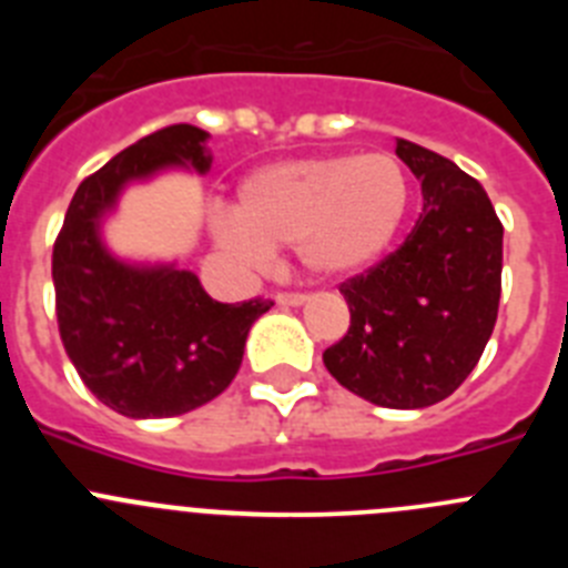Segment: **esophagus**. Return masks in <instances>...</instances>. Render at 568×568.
<instances>
[{"mask_svg": "<svg viewBox=\"0 0 568 568\" xmlns=\"http://www.w3.org/2000/svg\"><path fill=\"white\" fill-rule=\"evenodd\" d=\"M275 301H278L281 307H298V304H304V301H307V295H304V293H284V290H281V293H275Z\"/></svg>", "mask_w": 568, "mask_h": 568, "instance_id": "obj_1", "label": "esophagus"}]
</instances>
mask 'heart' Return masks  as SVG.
<instances>
[{"instance_id": "obj_1", "label": "heart", "mask_w": 568, "mask_h": 568, "mask_svg": "<svg viewBox=\"0 0 568 568\" xmlns=\"http://www.w3.org/2000/svg\"><path fill=\"white\" fill-rule=\"evenodd\" d=\"M235 219H215V239L244 258L295 247L318 275H353L393 247L409 213V175L389 153L321 155L250 173Z\"/></svg>"}]
</instances>
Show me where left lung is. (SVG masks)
<instances>
[{"mask_svg": "<svg viewBox=\"0 0 568 568\" xmlns=\"http://www.w3.org/2000/svg\"><path fill=\"white\" fill-rule=\"evenodd\" d=\"M424 213L395 253L341 281L349 329L324 349L329 375L389 409L449 398L484 355L500 304L504 224L471 175L398 139Z\"/></svg>", "mask_w": 568, "mask_h": 568, "instance_id": "obj_1", "label": "left lung"}]
</instances>
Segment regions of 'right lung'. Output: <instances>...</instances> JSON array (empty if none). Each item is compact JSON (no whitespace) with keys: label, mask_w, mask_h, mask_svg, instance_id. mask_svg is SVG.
<instances>
[{"label":"right lung","mask_w":568,"mask_h":568,"mask_svg":"<svg viewBox=\"0 0 568 568\" xmlns=\"http://www.w3.org/2000/svg\"><path fill=\"white\" fill-rule=\"evenodd\" d=\"M204 142L202 128L170 124L124 148L79 184L53 244L64 353L90 393L128 418L184 415L222 395L253 321L273 307L264 295L213 301L187 270L128 267L99 241V219L124 184L170 164L204 173Z\"/></svg>","instance_id":"1"}]
</instances>
